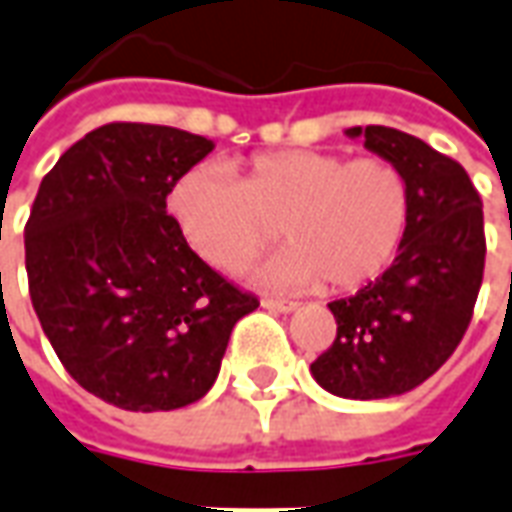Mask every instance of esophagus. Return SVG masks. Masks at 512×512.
<instances>
[{
  "mask_svg": "<svg viewBox=\"0 0 512 512\" xmlns=\"http://www.w3.org/2000/svg\"><path fill=\"white\" fill-rule=\"evenodd\" d=\"M263 307L271 312H282V315L299 310V304H296V301H285V299H263Z\"/></svg>",
  "mask_w": 512,
  "mask_h": 512,
  "instance_id": "obj_1",
  "label": "esophagus"
}]
</instances>
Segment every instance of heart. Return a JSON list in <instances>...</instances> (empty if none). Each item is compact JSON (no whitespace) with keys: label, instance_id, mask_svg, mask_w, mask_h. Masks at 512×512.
<instances>
[{"label":"heart","instance_id":"b5f03b06","mask_svg":"<svg viewBox=\"0 0 512 512\" xmlns=\"http://www.w3.org/2000/svg\"><path fill=\"white\" fill-rule=\"evenodd\" d=\"M169 213L186 244L216 268L244 266L274 244L288 249L255 271L260 285L351 290L376 279L403 241L411 194L389 158L348 161L326 150L255 156L244 178L189 169L169 191Z\"/></svg>","mask_w":512,"mask_h":512}]
</instances>
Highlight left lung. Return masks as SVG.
Listing matches in <instances>:
<instances>
[{"instance_id": "1", "label": "left lung", "mask_w": 512, "mask_h": 512, "mask_svg": "<svg viewBox=\"0 0 512 512\" xmlns=\"http://www.w3.org/2000/svg\"><path fill=\"white\" fill-rule=\"evenodd\" d=\"M345 136L397 164L411 216L395 263L356 296L329 304L337 340L310 373L337 397L381 400L428 381L461 343L483 282V202L466 169L417 136L386 126Z\"/></svg>"}]
</instances>
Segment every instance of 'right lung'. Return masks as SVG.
Returning <instances> with one entry per match:
<instances>
[{
  "instance_id": "obj_1",
  "label": "right lung",
  "mask_w": 512,
  "mask_h": 512,
  "mask_svg": "<svg viewBox=\"0 0 512 512\" xmlns=\"http://www.w3.org/2000/svg\"><path fill=\"white\" fill-rule=\"evenodd\" d=\"M213 150L169 126L109 123L60 156L29 213L32 307L65 370L126 411H172L213 386L257 299L191 252L167 194Z\"/></svg>"
}]
</instances>
